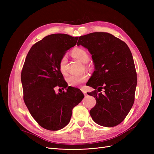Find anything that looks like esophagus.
<instances>
[{
    "label": "esophagus",
    "mask_w": 154,
    "mask_h": 154,
    "mask_svg": "<svg viewBox=\"0 0 154 154\" xmlns=\"http://www.w3.org/2000/svg\"><path fill=\"white\" fill-rule=\"evenodd\" d=\"M81 91H82V92L83 93V94H84V95H85V96H86V95H87V92H86V91L84 89V88H82Z\"/></svg>",
    "instance_id": "esophagus-1"
}]
</instances>
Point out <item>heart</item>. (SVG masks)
<instances>
[{
	"label": "heart",
	"mask_w": 154,
	"mask_h": 154,
	"mask_svg": "<svg viewBox=\"0 0 154 154\" xmlns=\"http://www.w3.org/2000/svg\"><path fill=\"white\" fill-rule=\"evenodd\" d=\"M72 55L74 58L78 60L82 63H87L88 61V54L87 51L82 48H75L72 51ZM66 63L67 57L63 56L61 58L59 63V68L60 71L63 74H66ZM88 78V74L84 73L79 75H71L69 76L67 80L69 85L72 87H76L80 85L82 83L85 82Z\"/></svg>",
	"instance_id": "b5f03b06"
}]
</instances>
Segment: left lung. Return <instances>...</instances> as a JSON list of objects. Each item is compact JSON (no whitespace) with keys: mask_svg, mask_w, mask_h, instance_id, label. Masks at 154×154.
<instances>
[{"mask_svg":"<svg viewBox=\"0 0 154 154\" xmlns=\"http://www.w3.org/2000/svg\"><path fill=\"white\" fill-rule=\"evenodd\" d=\"M77 45L88 49L95 67L87 83L95 89L87 94L96 100L90 115L97 124L115 127L125 119L134 102L137 74L131 51L123 41L104 32L81 36Z\"/></svg>","mask_w":154,"mask_h":154,"instance_id":"obj_1","label":"left lung"}]
</instances>
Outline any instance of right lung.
Returning a JSON list of instances; mask_svg holds the SVG:
<instances>
[{
	"mask_svg": "<svg viewBox=\"0 0 154 154\" xmlns=\"http://www.w3.org/2000/svg\"><path fill=\"white\" fill-rule=\"evenodd\" d=\"M78 39L67 34L48 35L32 45L26 58L21 72L24 101L32 118L45 129L66 127L72 109L84 97L80 89L67 87L59 68L60 60ZM57 86L66 92L56 94Z\"/></svg>",
	"mask_w": 154,
	"mask_h": 154,
	"instance_id": "1",
	"label": "right lung"
}]
</instances>
